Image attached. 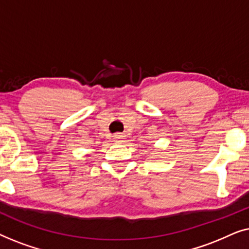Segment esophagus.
<instances>
[{"label":"esophagus","mask_w":249,"mask_h":249,"mask_svg":"<svg viewBox=\"0 0 249 249\" xmlns=\"http://www.w3.org/2000/svg\"><path fill=\"white\" fill-rule=\"evenodd\" d=\"M114 139H115V141H117V142H121V141H122V136H121V135H115V136H114Z\"/></svg>","instance_id":"obj_1"}]
</instances>
